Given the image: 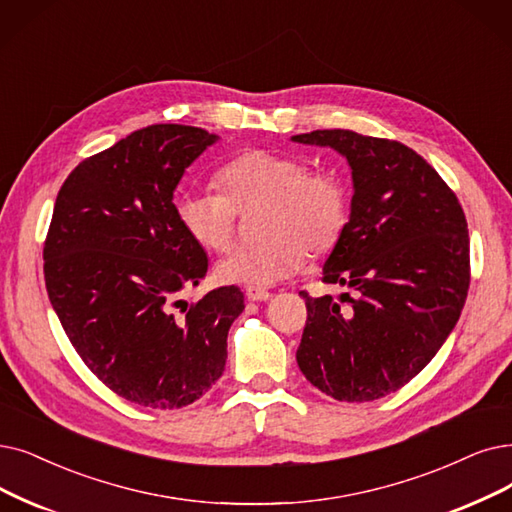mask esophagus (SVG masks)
<instances>
[{
	"label": "esophagus",
	"instance_id": "obj_1",
	"mask_svg": "<svg viewBox=\"0 0 512 512\" xmlns=\"http://www.w3.org/2000/svg\"><path fill=\"white\" fill-rule=\"evenodd\" d=\"M245 296H248V300H252V302H267V300H271V292L269 290H262V288H254V285H248V288H245Z\"/></svg>",
	"mask_w": 512,
	"mask_h": 512
}]
</instances>
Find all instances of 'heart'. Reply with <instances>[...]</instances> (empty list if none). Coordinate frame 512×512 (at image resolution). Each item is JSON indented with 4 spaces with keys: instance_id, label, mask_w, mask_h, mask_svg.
Here are the masks:
<instances>
[{
    "instance_id": "1",
    "label": "heart",
    "mask_w": 512,
    "mask_h": 512,
    "mask_svg": "<svg viewBox=\"0 0 512 512\" xmlns=\"http://www.w3.org/2000/svg\"><path fill=\"white\" fill-rule=\"evenodd\" d=\"M220 191L193 189L176 197V220L197 245L229 248L235 208L264 203L258 245L235 248L216 264L224 283L269 288L296 275L338 241L346 222V189L332 174H313L296 155L248 149L218 170Z\"/></svg>"
}]
</instances>
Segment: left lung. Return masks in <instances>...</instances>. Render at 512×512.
<instances>
[{"label": "left lung", "instance_id": "8db88e82", "mask_svg": "<svg viewBox=\"0 0 512 512\" xmlns=\"http://www.w3.org/2000/svg\"><path fill=\"white\" fill-rule=\"evenodd\" d=\"M351 168L349 222L323 281L351 294L311 298L296 351L300 372L338 401H374L420 374L456 327L470 281L458 197L410 147L351 130L296 134Z\"/></svg>", "mask_w": 512, "mask_h": 512}]
</instances>
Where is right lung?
Returning <instances> with one entry per match:
<instances>
[{"instance_id": "add662e5", "label": "right lung", "mask_w": 512, "mask_h": 512, "mask_svg": "<svg viewBox=\"0 0 512 512\" xmlns=\"http://www.w3.org/2000/svg\"><path fill=\"white\" fill-rule=\"evenodd\" d=\"M218 134L178 124L132 132L84 159L60 187L44 245L46 290L90 372L153 410L208 393L227 363L237 285L195 304L180 294L208 256L176 220L174 191Z\"/></svg>"}]
</instances>
